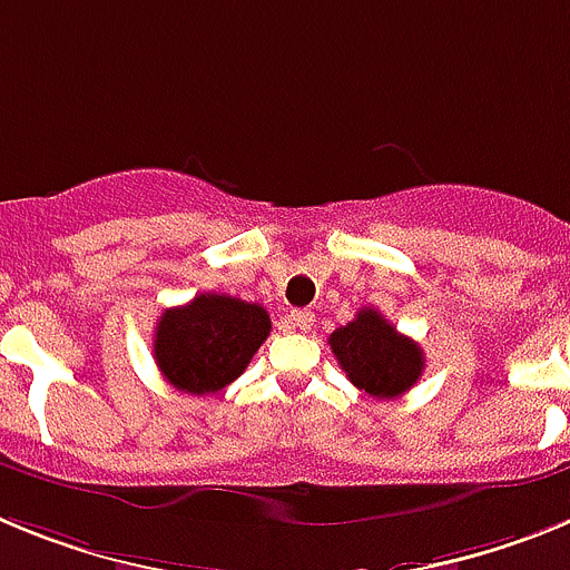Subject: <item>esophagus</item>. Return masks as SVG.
<instances>
[{
  "label": "esophagus",
  "instance_id": "esophagus-1",
  "mask_svg": "<svg viewBox=\"0 0 570 570\" xmlns=\"http://www.w3.org/2000/svg\"><path fill=\"white\" fill-rule=\"evenodd\" d=\"M288 322H291V328H296L305 334V331L314 328V311H291Z\"/></svg>",
  "mask_w": 570,
  "mask_h": 570
}]
</instances>
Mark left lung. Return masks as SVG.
<instances>
[{
  "mask_svg": "<svg viewBox=\"0 0 570 570\" xmlns=\"http://www.w3.org/2000/svg\"><path fill=\"white\" fill-rule=\"evenodd\" d=\"M328 345L347 380L376 400H394L411 391L425 367L422 347L376 308H362L354 322L328 336Z\"/></svg>",
  "mask_w": 570,
  "mask_h": 570,
  "instance_id": "left-lung-1",
  "label": "left lung"
}]
</instances>
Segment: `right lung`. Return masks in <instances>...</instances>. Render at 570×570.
I'll return each mask as SVG.
<instances>
[{"instance_id": "obj_1", "label": "right lung", "mask_w": 570, "mask_h": 570, "mask_svg": "<svg viewBox=\"0 0 570 570\" xmlns=\"http://www.w3.org/2000/svg\"><path fill=\"white\" fill-rule=\"evenodd\" d=\"M268 334L271 316L256 302L199 294L159 316L154 360L176 391L208 396L248 367Z\"/></svg>"}]
</instances>
